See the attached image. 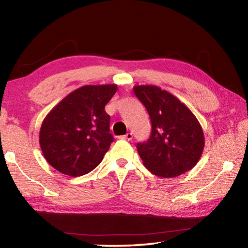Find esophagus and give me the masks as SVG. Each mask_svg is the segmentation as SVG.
<instances>
[{
  "mask_svg": "<svg viewBox=\"0 0 248 248\" xmlns=\"http://www.w3.org/2000/svg\"><path fill=\"white\" fill-rule=\"evenodd\" d=\"M132 138H133L132 133L128 132L127 134H125V136H123V137H121V139H124V140H128V141H131V140H132Z\"/></svg>",
  "mask_w": 248,
  "mask_h": 248,
  "instance_id": "34e87169",
  "label": "esophagus"
}]
</instances>
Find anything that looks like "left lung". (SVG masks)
Returning a JSON list of instances; mask_svg holds the SVG:
<instances>
[{
    "mask_svg": "<svg viewBox=\"0 0 248 248\" xmlns=\"http://www.w3.org/2000/svg\"><path fill=\"white\" fill-rule=\"evenodd\" d=\"M133 92L149 112L152 131L137 144L143 164L159 177H176L190 170L201 157L204 136L186 105L155 85H137Z\"/></svg>",
    "mask_w": 248,
    "mask_h": 248,
    "instance_id": "left-lung-1",
    "label": "left lung"
}]
</instances>
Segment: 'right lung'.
Instances as JSON below:
<instances>
[{"label": "right lung", "instance_id": "right-lung-1", "mask_svg": "<svg viewBox=\"0 0 248 248\" xmlns=\"http://www.w3.org/2000/svg\"><path fill=\"white\" fill-rule=\"evenodd\" d=\"M116 84L85 85L56 105L41 124L39 144L45 158L58 171L78 177L97 167L110 148V117L105 106Z\"/></svg>", "mask_w": 248, "mask_h": 248}]
</instances>
